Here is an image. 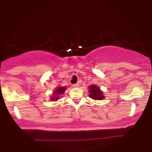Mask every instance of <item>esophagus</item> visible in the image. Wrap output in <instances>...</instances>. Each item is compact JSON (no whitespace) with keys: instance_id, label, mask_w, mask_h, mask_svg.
<instances>
[{"instance_id":"esophagus-1","label":"esophagus","mask_w":152,"mask_h":152,"mask_svg":"<svg viewBox=\"0 0 152 152\" xmlns=\"http://www.w3.org/2000/svg\"><path fill=\"white\" fill-rule=\"evenodd\" d=\"M78 86H79V83H75V84L73 85V87H74V88H78Z\"/></svg>"}]
</instances>
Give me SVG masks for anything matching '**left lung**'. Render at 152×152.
Here are the masks:
<instances>
[{
  "label": "left lung",
  "instance_id": "obj_1",
  "mask_svg": "<svg viewBox=\"0 0 152 152\" xmlns=\"http://www.w3.org/2000/svg\"><path fill=\"white\" fill-rule=\"evenodd\" d=\"M88 93L89 97L94 100H102L105 98L104 96V92L100 89L99 86L96 85H91L88 86Z\"/></svg>",
  "mask_w": 152,
  "mask_h": 152
}]
</instances>
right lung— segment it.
Here are the masks:
<instances>
[{
	"label": "right lung",
	"instance_id": "obj_1",
	"mask_svg": "<svg viewBox=\"0 0 152 152\" xmlns=\"http://www.w3.org/2000/svg\"><path fill=\"white\" fill-rule=\"evenodd\" d=\"M66 90V87L65 86H58L56 88L55 91H53V93L52 94V96H50V100L53 102H56L60 99V95L64 94Z\"/></svg>",
	"mask_w": 152,
	"mask_h": 152
}]
</instances>
